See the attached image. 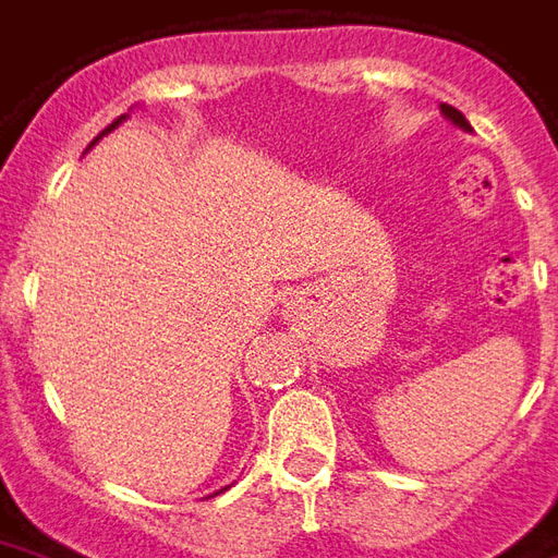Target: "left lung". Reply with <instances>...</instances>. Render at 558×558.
<instances>
[{
	"label": "left lung",
	"mask_w": 558,
	"mask_h": 558,
	"mask_svg": "<svg viewBox=\"0 0 558 558\" xmlns=\"http://www.w3.org/2000/svg\"><path fill=\"white\" fill-rule=\"evenodd\" d=\"M442 116H445V119H451L457 128H463V131H472V125L466 122V116L460 113V110H454L451 104H442Z\"/></svg>",
	"instance_id": "1"
}]
</instances>
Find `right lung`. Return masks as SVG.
<instances>
[{"label": "right lung", "mask_w": 558, "mask_h": 558, "mask_svg": "<svg viewBox=\"0 0 558 558\" xmlns=\"http://www.w3.org/2000/svg\"><path fill=\"white\" fill-rule=\"evenodd\" d=\"M122 122H125V116H119V119H116L113 125H110V128H104L101 134H98V137L92 140V146H95V143H98V140H101V137H104V134H110V131H113V128H119V125H122ZM223 490H227V487H223Z\"/></svg>", "instance_id": "right-lung-1"}]
</instances>
